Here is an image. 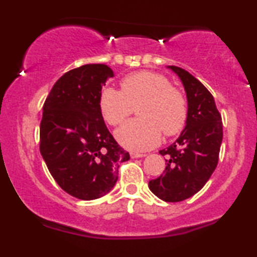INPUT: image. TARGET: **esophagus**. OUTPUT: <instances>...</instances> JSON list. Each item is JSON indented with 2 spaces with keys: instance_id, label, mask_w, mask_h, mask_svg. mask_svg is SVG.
<instances>
[{
  "instance_id": "obj_1",
  "label": "esophagus",
  "mask_w": 257,
  "mask_h": 257,
  "mask_svg": "<svg viewBox=\"0 0 257 257\" xmlns=\"http://www.w3.org/2000/svg\"><path fill=\"white\" fill-rule=\"evenodd\" d=\"M145 154L143 153H131V158H144Z\"/></svg>"
}]
</instances>
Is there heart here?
Segmentation results:
<instances>
[{"label": "heart", "mask_w": 257, "mask_h": 257, "mask_svg": "<svg viewBox=\"0 0 257 257\" xmlns=\"http://www.w3.org/2000/svg\"><path fill=\"white\" fill-rule=\"evenodd\" d=\"M121 91L106 87L101 91L99 107L108 125L124 124L137 107L140 118L128 121L117 132L118 142L126 149L146 151L159 144L161 132L173 137L184 128L188 107L184 93L172 86L164 75L139 71L124 77Z\"/></svg>", "instance_id": "heart-1"}]
</instances>
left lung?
Segmentation results:
<instances>
[{"mask_svg":"<svg viewBox=\"0 0 257 257\" xmlns=\"http://www.w3.org/2000/svg\"><path fill=\"white\" fill-rule=\"evenodd\" d=\"M170 68L180 77L188 101L186 127L177 142L159 151L167 158L159 178L150 180L153 194L166 202H180L201 189L219 161L222 143V118L212 93L194 76L179 68Z\"/></svg>","mask_w":257,"mask_h":257,"instance_id":"left-lung-1","label":"left lung"}]
</instances>
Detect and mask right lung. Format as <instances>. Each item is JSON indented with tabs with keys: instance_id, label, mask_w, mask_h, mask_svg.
I'll list each match as a JSON object with an SVG mask.
<instances>
[{
	"instance_id": "add662e5",
	"label": "right lung",
	"mask_w": 257,
	"mask_h": 257,
	"mask_svg": "<svg viewBox=\"0 0 257 257\" xmlns=\"http://www.w3.org/2000/svg\"><path fill=\"white\" fill-rule=\"evenodd\" d=\"M113 77L105 64H86L65 72L43 105L40 151L63 191L80 200L110 192L119 164L130 159L105 125L99 107L101 89Z\"/></svg>"
}]
</instances>
